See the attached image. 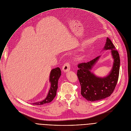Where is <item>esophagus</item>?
I'll list each match as a JSON object with an SVG mask.
<instances>
[{"instance_id":"obj_1","label":"esophagus","mask_w":131,"mask_h":131,"mask_svg":"<svg viewBox=\"0 0 131 131\" xmlns=\"http://www.w3.org/2000/svg\"><path fill=\"white\" fill-rule=\"evenodd\" d=\"M70 68V65L68 63H66L64 64V65L63 66V68H62V70L63 72H66L69 71Z\"/></svg>"}]
</instances>
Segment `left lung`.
I'll list each match as a JSON object with an SVG mask.
<instances>
[{"label":"left lung","instance_id":"1","mask_svg":"<svg viewBox=\"0 0 131 131\" xmlns=\"http://www.w3.org/2000/svg\"><path fill=\"white\" fill-rule=\"evenodd\" d=\"M103 50H110L114 59L113 67L107 76L97 77L91 71L101 55L90 62L78 65L77 76L81 88V94L89 101H99L109 97L114 92L118 82L120 63L119 54L108 37Z\"/></svg>","mask_w":131,"mask_h":131}]
</instances>
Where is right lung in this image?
I'll return each instance as SVG.
<instances>
[{
  "instance_id": "add662e5",
  "label": "right lung",
  "mask_w": 131,
  "mask_h": 131,
  "mask_svg": "<svg viewBox=\"0 0 131 131\" xmlns=\"http://www.w3.org/2000/svg\"><path fill=\"white\" fill-rule=\"evenodd\" d=\"M61 75V71L59 67H57L51 70L50 74V82L51 83L50 89L46 98L42 101L32 103L34 105H41L50 103L53 101L57 95V91L58 88V81Z\"/></svg>"
}]
</instances>
